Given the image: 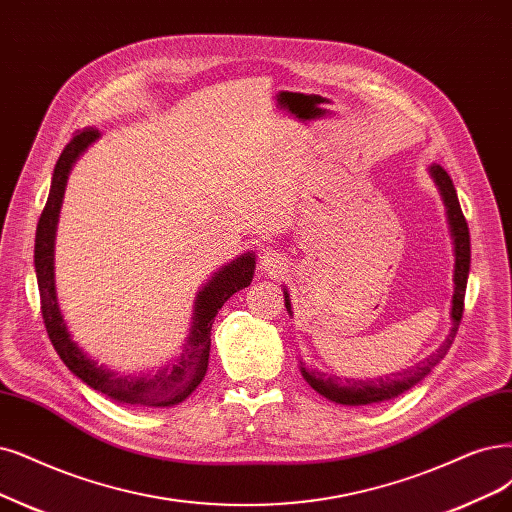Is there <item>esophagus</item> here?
Wrapping results in <instances>:
<instances>
[{
  "label": "esophagus",
  "mask_w": 512,
  "mask_h": 512,
  "mask_svg": "<svg viewBox=\"0 0 512 512\" xmlns=\"http://www.w3.org/2000/svg\"><path fill=\"white\" fill-rule=\"evenodd\" d=\"M261 268L266 270L268 274H280L282 270H285V257H280L276 251L263 253V257H261Z\"/></svg>",
  "instance_id": "esophagus-1"
}]
</instances>
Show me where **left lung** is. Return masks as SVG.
Instances as JSON below:
<instances>
[{
    "instance_id": "left-lung-1",
    "label": "left lung",
    "mask_w": 512,
    "mask_h": 512,
    "mask_svg": "<svg viewBox=\"0 0 512 512\" xmlns=\"http://www.w3.org/2000/svg\"><path fill=\"white\" fill-rule=\"evenodd\" d=\"M430 173L437 181L441 196L447 206V217L451 225V234H453V244H456V274H453V285H456V291H453V306H451V333L443 342V346L428 356L426 361L420 365H415L403 373L396 375H386L380 377V380H342V377L327 375L323 371H308L306 367H301V375L304 380L318 392L327 396L329 401H335L339 405H371V403H382L388 399H394V396L403 394L411 386L422 382L424 377L437 367L445 354L449 352L453 339H456L462 312H464V295H466V280H468V270H470V234H468V223L466 217L460 208L456 187H453L451 177L447 175V170L439 164L430 166ZM285 306L287 312L291 314V301L289 295L285 293Z\"/></svg>"
}]
</instances>
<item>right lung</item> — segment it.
I'll return each mask as SVG.
<instances>
[{"label": "right lung", "instance_id": "right-lung-1", "mask_svg": "<svg viewBox=\"0 0 512 512\" xmlns=\"http://www.w3.org/2000/svg\"><path fill=\"white\" fill-rule=\"evenodd\" d=\"M99 137V130L86 128L75 132L71 141L61 151V158L54 166L50 194L46 200L44 211L37 221L35 230V274L37 287H40V304L44 325L48 331L50 342L61 356V361L69 367L71 373L80 377L84 384L97 392L109 396V399L132 405V407H170L185 401L204 380L208 369V354H211V329L215 316L221 306L230 299L236 291L249 287L255 272V257L244 255L236 259L230 266H225L208 285L200 291L196 299V316L194 329L189 335L187 348L179 365L160 371L154 377H130L118 375L99 367L94 361L73 344L65 320L61 316L59 304H56L54 291V232L56 221H59L61 202L67 185V175L71 164L75 162L82 151Z\"/></svg>", "mask_w": 512, "mask_h": 512}]
</instances>
